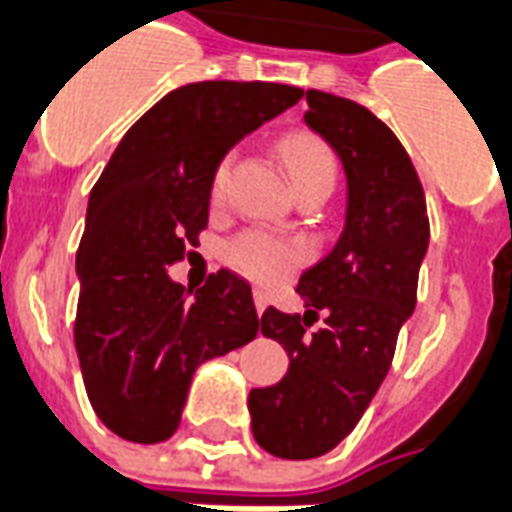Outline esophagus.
<instances>
[{
    "label": "esophagus",
    "mask_w": 512,
    "mask_h": 512,
    "mask_svg": "<svg viewBox=\"0 0 512 512\" xmlns=\"http://www.w3.org/2000/svg\"><path fill=\"white\" fill-rule=\"evenodd\" d=\"M266 306H268V295L257 290V293H255V309H257V314L266 312Z\"/></svg>",
    "instance_id": "obj_1"
}]
</instances>
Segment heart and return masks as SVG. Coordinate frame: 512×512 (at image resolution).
I'll use <instances>...</instances> for the list:
<instances>
[{"mask_svg":"<svg viewBox=\"0 0 512 512\" xmlns=\"http://www.w3.org/2000/svg\"><path fill=\"white\" fill-rule=\"evenodd\" d=\"M282 157H285L287 173L293 179V187L312 179H333L336 162H333L331 149L323 140L306 135V132H293L282 140ZM233 154H225L211 176V200L219 203L225 198L230 173H233ZM306 255V246L298 238H285L268 233V230H246L227 244V260L230 266L249 276L257 285H276L293 271Z\"/></svg>","mask_w":512,"mask_h":512,"instance_id":"b5f03b06","label":"heart"}]
</instances>
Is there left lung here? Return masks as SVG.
I'll use <instances>...</instances> for the list:
<instances>
[{"label": "left lung", "instance_id": "8db88e82", "mask_svg": "<svg viewBox=\"0 0 512 512\" xmlns=\"http://www.w3.org/2000/svg\"><path fill=\"white\" fill-rule=\"evenodd\" d=\"M304 124L336 151L347 179L342 236L298 279L304 314L268 306L260 333L282 344L287 374L249 393L257 445L279 458H317L361 420L415 312L429 249L426 195L399 138L363 105L306 92ZM324 328L309 332L316 314Z\"/></svg>", "mask_w": 512, "mask_h": 512}]
</instances>
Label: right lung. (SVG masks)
I'll return each mask as SVG.
<instances>
[{
	"label": "right lung",
	"instance_id": "right-lung-1",
	"mask_svg": "<svg viewBox=\"0 0 512 512\" xmlns=\"http://www.w3.org/2000/svg\"><path fill=\"white\" fill-rule=\"evenodd\" d=\"M301 97L287 83H187L132 124L94 184L75 257V350L97 418L121 439L173 437L195 369L257 336L241 276L222 268L189 299L168 268L208 225L219 160Z\"/></svg>",
	"mask_w": 512,
	"mask_h": 512
}]
</instances>
